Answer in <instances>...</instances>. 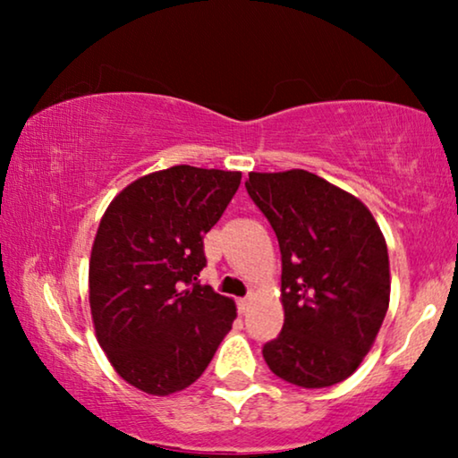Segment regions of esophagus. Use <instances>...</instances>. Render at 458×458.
<instances>
[{
    "label": "esophagus",
    "mask_w": 458,
    "mask_h": 458,
    "mask_svg": "<svg viewBox=\"0 0 458 458\" xmlns=\"http://www.w3.org/2000/svg\"><path fill=\"white\" fill-rule=\"evenodd\" d=\"M252 293H250V296H246V298H242L240 302H237V309H240V312L242 315H246V312L250 310V306H252Z\"/></svg>",
    "instance_id": "esophagus-1"
}]
</instances>
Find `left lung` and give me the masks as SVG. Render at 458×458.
Returning <instances> with one entry per match:
<instances>
[{"instance_id": "1", "label": "left lung", "mask_w": 458, "mask_h": 458, "mask_svg": "<svg viewBox=\"0 0 458 458\" xmlns=\"http://www.w3.org/2000/svg\"><path fill=\"white\" fill-rule=\"evenodd\" d=\"M246 190L281 250L285 321L262 356L287 384H340L371 350L390 304L384 235L359 198L302 168L250 173Z\"/></svg>"}]
</instances>
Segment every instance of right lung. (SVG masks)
<instances>
[{
  "label": "right lung",
  "instance_id": "obj_1",
  "mask_svg": "<svg viewBox=\"0 0 458 458\" xmlns=\"http://www.w3.org/2000/svg\"><path fill=\"white\" fill-rule=\"evenodd\" d=\"M240 181L237 171L171 166L124 187L99 221L89 260L93 327L112 367L137 390H185L233 325V300L198 277L204 235Z\"/></svg>",
  "mask_w": 458,
  "mask_h": 458
}]
</instances>
